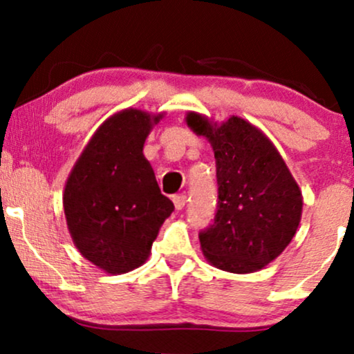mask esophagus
<instances>
[{"instance_id":"esophagus-1","label":"esophagus","mask_w":354,"mask_h":354,"mask_svg":"<svg viewBox=\"0 0 354 354\" xmlns=\"http://www.w3.org/2000/svg\"><path fill=\"white\" fill-rule=\"evenodd\" d=\"M173 203H174V208H176L178 211H181L186 205V196L185 194H178V196L173 198Z\"/></svg>"}]
</instances>
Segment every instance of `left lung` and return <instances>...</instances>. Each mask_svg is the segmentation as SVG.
Wrapping results in <instances>:
<instances>
[{
	"mask_svg": "<svg viewBox=\"0 0 354 354\" xmlns=\"http://www.w3.org/2000/svg\"><path fill=\"white\" fill-rule=\"evenodd\" d=\"M186 123L211 141L218 203L200 231L206 259L230 273H253L290 245L301 219V191L268 138L238 116L221 126L189 113Z\"/></svg>",
	"mask_w": 354,
	"mask_h": 354,
	"instance_id": "8db88e82",
	"label": "left lung"
}]
</instances>
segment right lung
I'll return each mask as SVG.
<instances>
[{
    "instance_id": "obj_1",
    "label": "right lung",
    "mask_w": 354,
    "mask_h": 354,
    "mask_svg": "<svg viewBox=\"0 0 354 354\" xmlns=\"http://www.w3.org/2000/svg\"><path fill=\"white\" fill-rule=\"evenodd\" d=\"M160 118L140 109L109 118L66 181L63 206L73 241L106 273L143 265L160 226L174 211L143 156L146 136Z\"/></svg>"
}]
</instances>
